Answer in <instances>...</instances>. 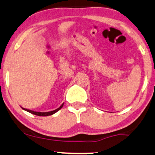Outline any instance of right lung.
Wrapping results in <instances>:
<instances>
[{
    "label": "right lung",
    "mask_w": 155,
    "mask_h": 155,
    "mask_svg": "<svg viewBox=\"0 0 155 155\" xmlns=\"http://www.w3.org/2000/svg\"><path fill=\"white\" fill-rule=\"evenodd\" d=\"M63 105H64V104H62L60 107H59L58 108H57V109H55L54 110H51V111H49V112H37V111H34V110H29V109H26V108H22L24 110H26V111H28V112L31 113V114H34V115L39 116H47L52 115V114H54L56 112L58 111L59 110H60L61 108H62Z\"/></svg>",
    "instance_id": "right-lung-1"
}]
</instances>
